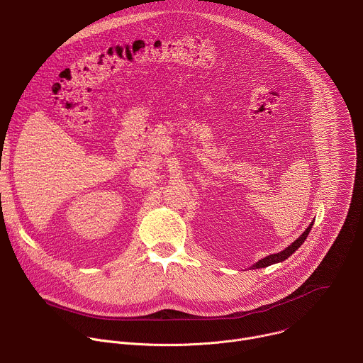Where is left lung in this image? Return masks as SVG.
Returning a JSON list of instances; mask_svg holds the SVG:
<instances>
[{"mask_svg": "<svg viewBox=\"0 0 363 363\" xmlns=\"http://www.w3.org/2000/svg\"><path fill=\"white\" fill-rule=\"evenodd\" d=\"M312 225H313V223L310 224L307 228H306V231L291 244V245H289L286 250H283L281 252H277V254H272V255H267V257H264V258H262L260 262L258 263H255L252 267H250V269H263V267H269L270 264H274V263H280V262H284L287 257H290L303 242H304V240H306V237L308 235V233H310V230H312Z\"/></svg>", "mask_w": 363, "mask_h": 363, "instance_id": "8db88e82", "label": "left lung"}]
</instances>
